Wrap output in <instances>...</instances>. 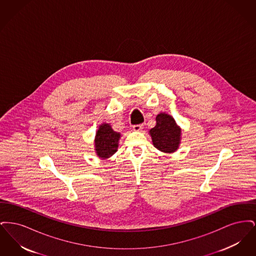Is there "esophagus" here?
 Here are the masks:
<instances>
[{
	"instance_id": "34e87169",
	"label": "esophagus",
	"mask_w": 256,
	"mask_h": 256,
	"mask_svg": "<svg viewBox=\"0 0 256 256\" xmlns=\"http://www.w3.org/2000/svg\"><path fill=\"white\" fill-rule=\"evenodd\" d=\"M143 124H134V130L135 132H140V130H142V128H143Z\"/></svg>"
}]
</instances>
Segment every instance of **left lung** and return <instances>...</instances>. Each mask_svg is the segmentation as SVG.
I'll use <instances>...</instances> for the list:
<instances>
[{
  "label": "left lung",
  "instance_id": "1",
  "mask_svg": "<svg viewBox=\"0 0 256 256\" xmlns=\"http://www.w3.org/2000/svg\"><path fill=\"white\" fill-rule=\"evenodd\" d=\"M156 120V126L150 130L154 146L163 152H174L180 145V128L174 118L165 113L158 114Z\"/></svg>",
  "mask_w": 256,
  "mask_h": 256
}]
</instances>
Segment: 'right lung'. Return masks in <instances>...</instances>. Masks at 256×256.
<instances>
[{"instance_id": "right-lung-1", "label": "right lung", "mask_w": 256, "mask_h": 256, "mask_svg": "<svg viewBox=\"0 0 256 256\" xmlns=\"http://www.w3.org/2000/svg\"><path fill=\"white\" fill-rule=\"evenodd\" d=\"M120 134L114 132L108 124H104L100 126L96 134V150L102 158H108L118 148Z\"/></svg>"}]
</instances>
